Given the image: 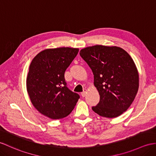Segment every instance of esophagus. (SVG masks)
<instances>
[{"label":"esophagus","mask_w":156,"mask_h":156,"mask_svg":"<svg viewBox=\"0 0 156 156\" xmlns=\"http://www.w3.org/2000/svg\"><path fill=\"white\" fill-rule=\"evenodd\" d=\"M86 88H84V90H83V92H81V95H82V97H84L85 96H86Z\"/></svg>","instance_id":"1"}]
</instances>
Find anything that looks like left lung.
Masks as SVG:
<instances>
[{
	"label": "left lung",
	"mask_w": 156,
	"mask_h": 156,
	"mask_svg": "<svg viewBox=\"0 0 156 156\" xmlns=\"http://www.w3.org/2000/svg\"><path fill=\"white\" fill-rule=\"evenodd\" d=\"M80 55L94 74L100 102L92 110L102 117L115 118L128 110L139 88V74L133 59L117 46L96 45L83 48Z\"/></svg>",
	"instance_id": "1"
}]
</instances>
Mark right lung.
<instances>
[{
    "mask_svg": "<svg viewBox=\"0 0 156 156\" xmlns=\"http://www.w3.org/2000/svg\"><path fill=\"white\" fill-rule=\"evenodd\" d=\"M68 47L46 49L32 60L27 78L31 102L40 113L53 119L66 117L80 96L68 88L65 71L78 53Z\"/></svg>",
    "mask_w": 156,
    "mask_h": 156,
    "instance_id": "right-lung-1",
    "label": "right lung"
}]
</instances>
